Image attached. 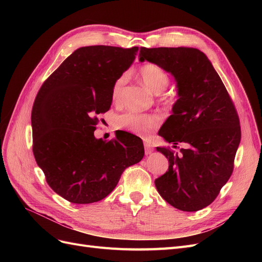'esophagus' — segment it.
<instances>
[{"label": "esophagus", "mask_w": 262, "mask_h": 262, "mask_svg": "<svg viewBox=\"0 0 262 262\" xmlns=\"http://www.w3.org/2000/svg\"><path fill=\"white\" fill-rule=\"evenodd\" d=\"M144 148H145V154L146 155H148V154L153 152V147H152V145H150L149 142H147V141H144Z\"/></svg>", "instance_id": "34e87169"}]
</instances>
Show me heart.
Listing matches in <instances>:
<instances>
[{"label": "heart", "mask_w": 262, "mask_h": 262, "mask_svg": "<svg viewBox=\"0 0 262 262\" xmlns=\"http://www.w3.org/2000/svg\"><path fill=\"white\" fill-rule=\"evenodd\" d=\"M139 77L147 89L155 94L162 93L169 84V75L166 71L155 63H145L139 69ZM128 82V74L123 73L115 81L112 89V99L119 102L122 98L124 87ZM119 129L128 130L139 136H145L150 130L160 124V118L153 114L125 113L116 120Z\"/></svg>", "instance_id": "obj_1"}]
</instances>
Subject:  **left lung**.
I'll list each match as a JSON object with an SVG mask.
<instances>
[{
	"mask_svg": "<svg viewBox=\"0 0 262 262\" xmlns=\"http://www.w3.org/2000/svg\"><path fill=\"white\" fill-rule=\"evenodd\" d=\"M161 66L176 78L179 98L158 132L180 153L157 147L168 170L155 179L163 199L173 208L194 212L216 199L234 169L241 124L234 102L202 51L194 48H145L140 61Z\"/></svg>",
	"mask_w": 262,
	"mask_h": 262,
	"instance_id": "8db88e82",
	"label": "left lung"
}]
</instances>
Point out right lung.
<instances>
[{"label":"right lung","mask_w":262,"mask_h":262,"mask_svg":"<svg viewBox=\"0 0 262 262\" xmlns=\"http://www.w3.org/2000/svg\"><path fill=\"white\" fill-rule=\"evenodd\" d=\"M139 47L90 46L75 50L47 78L31 110L33 152L55 193L86 204L106 198L125 168L144 156L143 142L120 132L94 137L97 116L112 106L115 81L132 64Z\"/></svg>","instance_id":"right-lung-1"}]
</instances>
